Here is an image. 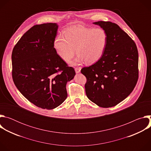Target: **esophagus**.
Segmentation results:
<instances>
[{"label":"esophagus","mask_w":151,"mask_h":151,"mask_svg":"<svg viewBox=\"0 0 151 151\" xmlns=\"http://www.w3.org/2000/svg\"><path fill=\"white\" fill-rule=\"evenodd\" d=\"M75 72H76V73H79V72H81V67H77V68H76L75 69Z\"/></svg>","instance_id":"esophagus-1"}]
</instances>
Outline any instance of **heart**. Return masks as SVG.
Masks as SVG:
<instances>
[{"instance_id": "1", "label": "heart", "mask_w": 151, "mask_h": 151, "mask_svg": "<svg viewBox=\"0 0 151 151\" xmlns=\"http://www.w3.org/2000/svg\"><path fill=\"white\" fill-rule=\"evenodd\" d=\"M107 43V35L101 28H87L81 26L69 27L54 42L58 55L65 61L78 54L76 63L85 60L88 64L97 61L103 55Z\"/></svg>"}]
</instances>
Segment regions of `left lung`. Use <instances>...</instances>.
<instances>
[{"label":"left lung","instance_id":"left-lung-1","mask_svg":"<svg viewBox=\"0 0 151 151\" xmlns=\"http://www.w3.org/2000/svg\"><path fill=\"white\" fill-rule=\"evenodd\" d=\"M107 33V43L101 57L81 72L87 78V97L101 107L114 106L134 90L139 78L136 45L118 25L110 21L93 23Z\"/></svg>","mask_w":151,"mask_h":151}]
</instances>
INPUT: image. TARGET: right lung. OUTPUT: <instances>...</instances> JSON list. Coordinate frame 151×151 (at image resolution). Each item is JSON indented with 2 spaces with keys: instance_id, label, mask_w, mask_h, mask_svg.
<instances>
[{
  "instance_id": "add662e5",
  "label": "right lung",
  "mask_w": 151,
  "mask_h": 151,
  "mask_svg": "<svg viewBox=\"0 0 151 151\" xmlns=\"http://www.w3.org/2000/svg\"><path fill=\"white\" fill-rule=\"evenodd\" d=\"M58 27L51 23L33 26L12 52L16 87L30 102L44 109H54L66 100V83L76 74L54 48Z\"/></svg>"
}]
</instances>
